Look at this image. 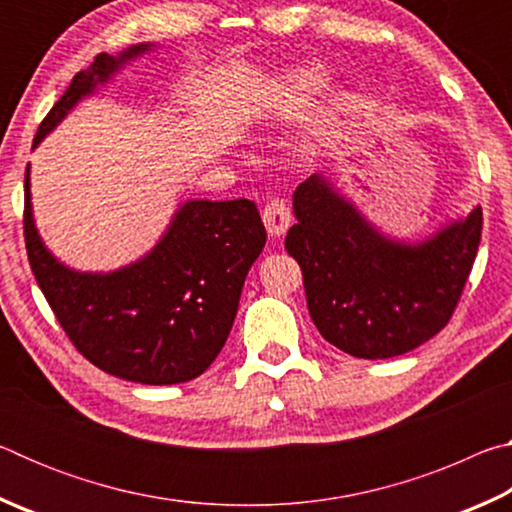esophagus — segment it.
<instances>
[{
  "instance_id": "34e87169",
  "label": "esophagus",
  "mask_w": 512,
  "mask_h": 512,
  "mask_svg": "<svg viewBox=\"0 0 512 512\" xmlns=\"http://www.w3.org/2000/svg\"><path fill=\"white\" fill-rule=\"evenodd\" d=\"M262 219H264L268 235L280 237L287 232V228L291 225V207L287 201H284V198H271V201L264 205Z\"/></svg>"
}]
</instances>
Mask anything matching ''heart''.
Segmentation results:
<instances>
[{"mask_svg": "<svg viewBox=\"0 0 512 512\" xmlns=\"http://www.w3.org/2000/svg\"><path fill=\"white\" fill-rule=\"evenodd\" d=\"M327 81V74L323 67H302L291 72L287 81L282 85V97L287 99L291 106L307 101L318 88H323Z\"/></svg>", "mask_w": 512, "mask_h": 512, "instance_id": "obj_1", "label": "heart"}]
</instances>
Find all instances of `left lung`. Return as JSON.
Listing matches in <instances>:
<instances>
[{"mask_svg": "<svg viewBox=\"0 0 512 512\" xmlns=\"http://www.w3.org/2000/svg\"><path fill=\"white\" fill-rule=\"evenodd\" d=\"M293 212L284 248L300 264L325 341L352 357L388 359L449 323L479 250L481 207L420 246L381 237L320 176L298 185Z\"/></svg>", "mask_w": 512, "mask_h": 512, "instance_id": "1", "label": "left lung"}]
</instances>
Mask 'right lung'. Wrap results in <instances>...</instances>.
<instances>
[{"label":"right lung","instance_id":"right-lung-1","mask_svg":"<svg viewBox=\"0 0 512 512\" xmlns=\"http://www.w3.org/2000/svg\"><path fill=\"white\" fill-rule=\"evenodd\" d=\"M144 49L94 58L42 119L33 146L119 63ZM24 244L38 287L74 348L108 375L162 386L198 377L221 352L266 230L248 198L189 201L140 262L108 275L76 273L42 246L31 216L27 167Z\"/></svg>","mask_w":512,"mask_h":512}]
</instances>
